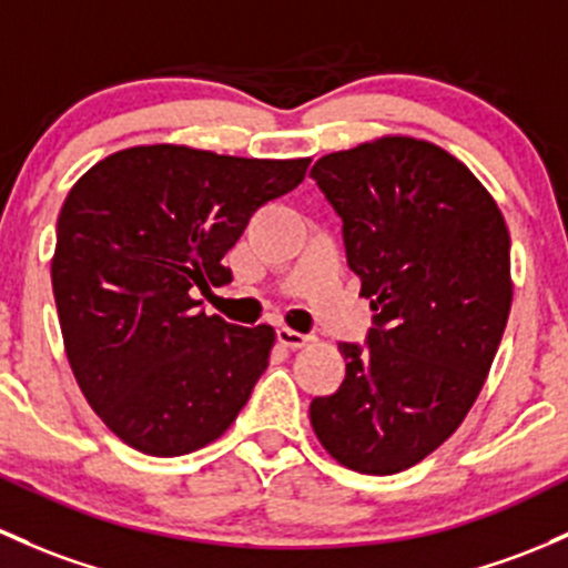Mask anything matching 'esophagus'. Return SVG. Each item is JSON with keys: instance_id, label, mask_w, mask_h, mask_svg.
Wrapping results in <instances>:
<instances>
[{"instance_id": "1", "label": "esophagus", "mask_w": 568, "mask_h": 568, "mask_svg": "<svg viewBox=\"0 0 568 568\" xmlns=\"http://www.w3.org/2000/svg\"><path fill=\"white\" fill-rule=\"evenodd\" d=\"M277 339H280V345H285V348H304V345L313 343V337H310V334L294 332V329H288V326H280Z\"/></svg>"}]
</instances>
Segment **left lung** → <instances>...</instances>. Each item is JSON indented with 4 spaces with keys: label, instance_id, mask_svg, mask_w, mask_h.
Masks as SVG:
<instances>
[{
    "label": "left lung",
    "instance_id": "1",
    "mask_svg": "<svg viewBox=\"0 0 568 568\" xmlns=\"http://www.w3.org/2000/svg\"><path fill=\"white\" fill-rule=\"evenodd\" d=\"M343 217L348 266L373 324L369 351L339 343L345 381L310 425L339 465L389 476L463 425L511 307L509 229L493 195L438 143L381 135L313 165Z\"/></svg>",
    "mask_w": 568,
    "mask_h": 568
}]
</instances>
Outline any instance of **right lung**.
I'll use <instances>...</instances> for the list:
<instances>
[{"label": "right lung", "mask_w": 568, "mask_h": 568, "mask_svg": "<svg viewBox=\"0 0 568 568\" xmlns=\"http://www.w3.org/2000/svg\"><path fill=\"white\" fill-rule=\"evenodd\" d=\"M307 165L152 143L109 154L70 187L53 300L70 369L119 440L179 457L234 425L277 334L201 313L193 294L231 283L223 258L250 214Z\"/></svg>", "instance_id": "obj_1"}]
</instances>
